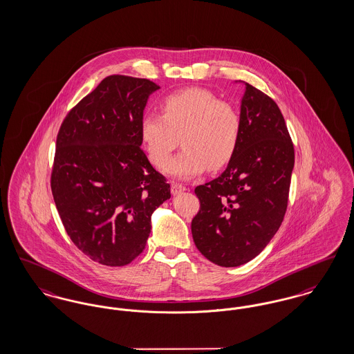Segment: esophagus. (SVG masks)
Wrapping results in <instances>:
<instances>
[{"mask_svg":"<svg viewBox=\"0 0 354 354\" xmlns=\"http://www.w3.org/2000/svg\"><path fill=\"white\" fill-rule=\"evenodd\" d=\"M170 190H171V194H173V196H177V194H181L183 192H185L186 187L185 186L181 185V184H171Z\"/></svg>","mask_w":354,"mask_h":354,"instance_id":"obj_1","label":"esophagus"}]
</instances>
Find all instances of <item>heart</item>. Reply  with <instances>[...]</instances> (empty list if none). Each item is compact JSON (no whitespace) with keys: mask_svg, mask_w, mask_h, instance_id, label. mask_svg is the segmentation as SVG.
Wrapping results in <instances>:
<instances>
[{"mask_svg":"<svg viewBox=\"0 0 354 354\" xmlns=\"http://www.w3.org/2000/svg\"><path fill=\"white\" fill-rule=\"evenodd\" d=\"M160 106L162 115L148 113L140 125L141 140L154 167L168 164L180 138L184 150L167 168L174 178L190 180L230 161L241 133L240 115L230 104L206 89L190 88L169 94Z\"/></svg>","mask_w":354,"mask_h":354,"instance_id":"heart-1","label":"heart"}]
</instances>
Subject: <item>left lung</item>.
<instances>
[{"mask_svg":"<svg viewBox=\"0 0 354 354\" xmlns=\"http://www.w3.org/2000/svg\"><path fill=\"white\" fill-rule=\"evenodd\" d=\"M241 97V133L223 174L196 187L200 212L193 241L209 261L240 266L256 256L283 220L295 149L277 104L248 82Z\"/></svg>","mask_w":354,"mask_h":354,"instance_id":"obj_1","label":"left lung"}]
</instances>
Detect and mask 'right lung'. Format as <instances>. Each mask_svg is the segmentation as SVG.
<instances>
[{"instance_id": "add662e5", "label": "right lung", "mask_w": 354, "mask_h": 354, "mask_svg": "<svg viewBox=\"0 0 354 354\" xmlns=\"http://www.w3.org/2000/svg\"><path fill=\"white\" fill-rule=\"evenodd\" d=\"M160 86L109 75L68 113L57 136L52 193L65 230L91 260L124 266L142 253L170 185L141 149V118Z\"/></svg>"}]
</instances>
